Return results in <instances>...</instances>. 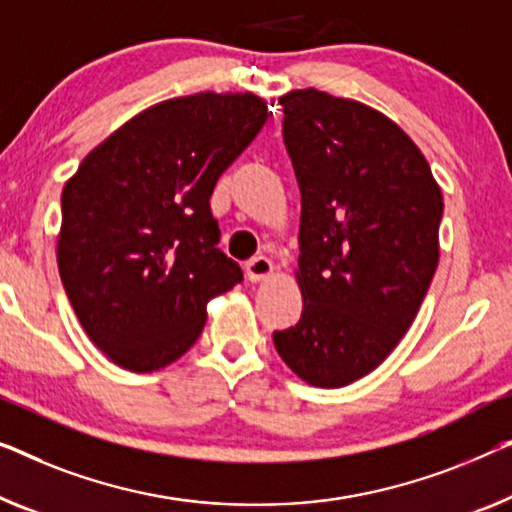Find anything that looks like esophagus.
Listing matches in <instances>:
<instances>
[{
    "mask_svg": "<svg viewBox=\"0 0 512 512\" xmlns=\"http://www.w3.org/2000/svg\"><path fill=\"white\" fill-rule=\"evenodd\" d=\"M244 270H247V279L251 281V284H256V281H263L270 277V274L274 272V265L270 258L256 256V258H251L247 265H244Z\"/></svg>",
    "mask_w": 512,
    "mask_h": 512,
    "instance_id": "obj_1",
    "label": "esophagus"
}]
</instances>
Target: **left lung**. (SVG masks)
<instances>
[{
	"label": "left lung",
	"mask_w": 512,
	"mask_h": 512,
	"mask_svg": "<svg viewBox=\"0 0 512 512\" xmlns=\"http://www.w3.org/2000/svg\"><path fill=\"white\" fill-rule=\"evenodd\" d=\"M279 103L302 196V318L272 342L302 381L342 388L411 328L439 265L443 196L413 140L374 108L314 87Z\"/></svg>",
	"instance_id": "obj_1"
}]
</instances>
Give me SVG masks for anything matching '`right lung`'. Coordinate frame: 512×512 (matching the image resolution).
<instances>
[{
  "mask_svg": "<svg viewBox=\"0 0 512 512\" xmlns=\"http://www.w3.org/2000/svg\"><path fill=\"white\" fill-rule=\"evenodd\" d=\"M265 120L254 94L157 103L66 182L59 277L87 337L115 365L154 372L175 362L203 332L207 300L242 281L217 247L210 196Z\"/></svg>",
  "mask_w": 512,
  "mask_h": 512,
  "instance_id": "obj_1",
  "label": "right lung"
}]
</instances>
